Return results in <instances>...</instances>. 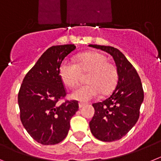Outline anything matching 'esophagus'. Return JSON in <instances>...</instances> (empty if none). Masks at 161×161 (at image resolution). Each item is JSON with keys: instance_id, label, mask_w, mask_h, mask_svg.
<instances>
[{"instance_id": "obj_1", "label": "esophagus", "mask_w": 161, "mask_h": 161, "mask_svg": "<svg viewBox=\"0 0 161 161\" xmlns=\"http://www.w3.org/2000/svg\"><path fill=\"white\" fill-rule=\"evenodd\" d=\"M86 103H79V108H83L84 106H86Z\"/></svg>"}]
</instances>
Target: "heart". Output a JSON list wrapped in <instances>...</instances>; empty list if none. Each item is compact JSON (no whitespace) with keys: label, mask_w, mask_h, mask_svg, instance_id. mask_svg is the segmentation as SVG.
Instances as JSON below:
<instances>
[{"label":"heart","mask_w":161,"mask_h":161,"mask_svg":"<svg viewBox=\"0 0 161 161\" xmlns=\"http://www.w3.org/2000/svg\"><path fill=\"white\" fill-rule=\"evenodd\" d=\"M89 71L86 81L89 83L81 85L70 94L71 98L80 102L88 101L96 98L100 91L110 92L114 88L118 79L115 66L108 63V58L103 53L92 51L79 54L75 61L65 59L61 63L58 74L61 80L69 87H73L78 83L81 72Z\"/></svg>","instance_id":"b5f03b06"}]
</instances>
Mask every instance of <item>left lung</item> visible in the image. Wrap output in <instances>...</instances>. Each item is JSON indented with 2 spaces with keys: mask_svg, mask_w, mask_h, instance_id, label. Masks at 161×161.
Returning <instances> with one entry per match:
<instances>
[{
  "mask_svg": "<svg viewBox=\"0 0 161 161\" xmlns=\"http://www.w3.org/2000/svg\"><path fill=\"white\" fill-rule=\"evenodd\" d=\"M112 56L118 81L111 95L102 102L92 104L95 115L89 123L96 139L111 142L120 140L136 124L144 101L141 80L134 66L122 52L112 46L89 45Z\"/></svg>",
  "mask_w": 161,
  "mask_h": 161,
  "instance_id": "obj_1",
  "label": "left lung"
}]
</instances>
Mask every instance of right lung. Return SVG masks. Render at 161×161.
<instances>
[{
  "label": "right lung",
  "mask_w": 161,
  "mask_h": 161,
  "mask_svg": "<svg viewBox=\"0 0 161 161\" xmlns=\"http://www.w3.org/2000/svg\"><path fill=\"white\" fill-rule=\"evenodd\" d=\"M74 44L54 46L46 50L26 74L18 93L20 117L34 140L43 145L63 141L70 129V120L79 109L77 101L58 105L66 95L58 69Z\"/></svg>",
  "instance_id": "obj_1"
}]
</instances>
